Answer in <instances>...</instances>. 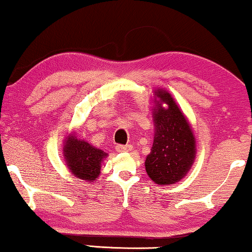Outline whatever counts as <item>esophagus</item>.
I'll return each instance as SVG.
<instances>
[{"instance_id":"34e87169","label":"esophagus","mask_w":252,"mask_h":252,"mask_svg":"<svg viewBox=\"0 0 252 252\" xmlns=\"http://www.w3.org/2000/svg\"><path fill=\"white\" fill-rule=\"evenodd\" d=\"M116 150L118 151V153H125V151H130V150H132V146H130V144H126V146H124V144H117Z\"/></svg>"}]
</instances>
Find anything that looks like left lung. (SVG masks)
Here are the masks:
<instances>
[{"mask_svg":"<svg viewBox=\"0 0 252 252\" xmlns=\"http://www.w3.org/2000/svg\"><path fill=\"white\" fill-rule=\"evenodd\" d=\"M155 95L153 118L155 123L154 143L146 158V171L157 185H172L180 181L194 163L196 141L181 110L170 93L158 89ZM163 102L168 104L164 109Z\"/></svg>","mask_w":252,"mask_h":252,"instance_id":"left-lung-1","label":"left lung"}]
</instances>
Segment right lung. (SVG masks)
Wrapping results in <instances>:
<instances>
[{
  "label": "right lung",
  "mask_w": 252,
  "mask_h": 252,
  "mask_svg": "<svg viewBox=\"0 0 252 252\" xmlns=\"http://www.w3.org/2000/svg\"><path fill=\"white\" fill-rule=\"evenodd\" d=\"M65 163L78 179L93 182L101 173V164L108 154L93 147L74 134L68 135L63 148Z\"/></svg>",
  "instance_id": "right-lung-1"
}]
</instances>
